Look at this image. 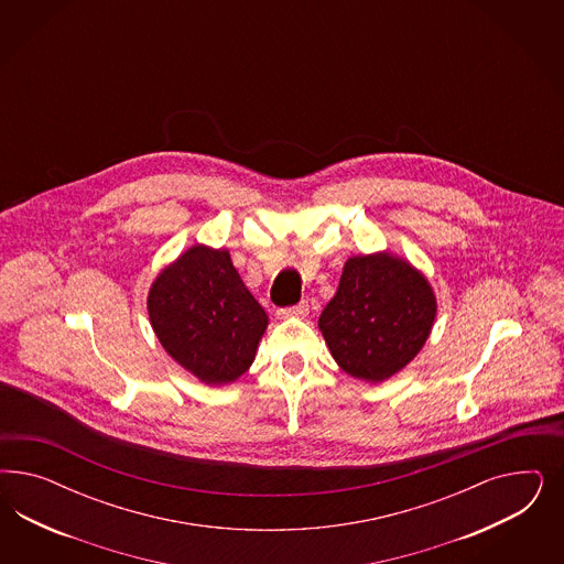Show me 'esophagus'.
Listing matches in <instances>:
<instances>
[{
    "instance_id": "obj_1",
    "label": "esophagus",
    "mask_w": 564,
    "mask_h": 564,
    "mask_svg": "<svg viewBox=\"0 0 564 564\" xmlns=\"http://www.w3.org/2000/svg\"><path fill=\"white\" fill-rule=\"evenodd\" d=\"M276 314L283 321H288V318H306L307 314H310V306H307V302H300L297 306L283 307Z\"/></svg>"
}]
</instances>
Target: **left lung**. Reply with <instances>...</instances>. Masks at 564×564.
<instances>
[{
    "label": "left lung",
    "instance_id": "1",
    "mask_svg": "<svg viewBox=\"0 0 564 564\" xmlns=\"http://www.w3.org/2000/svg\"><path fill=\"white\" fill-rule=\"evenodd\" d=\"M436 310L426 274L408 258L380 250L347 258L318 328L343 372L378 384L422 351Z\"/></svg>",
    "mask_w": 564,
    "mask_h": 564
}]
</instances>
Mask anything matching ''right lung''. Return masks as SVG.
I'll list each match as a JSON object with an SVG mask.
<instances>
[{"label": "right lung", "instance_id": "right-lung-1", "mask_svg": "<svg viewBox=\"0 0 564 564\" xmlns=\"http://www.w3.org/2000/svg\"><path fill=\"white\" fill-rule=\"evenodd\" d=\"M154 335L186 372L225 387L248 372L269 316L229 250L194 243L161 269L147 297Z\"/></svg>", "mask_w": 564, "mask_h": 564}]
</instances>
